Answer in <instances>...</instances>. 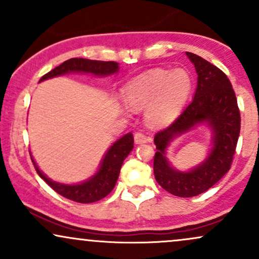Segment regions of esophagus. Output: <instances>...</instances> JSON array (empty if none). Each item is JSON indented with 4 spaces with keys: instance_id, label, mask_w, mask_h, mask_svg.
<instances>
[{
    "instance_id": "1",
    "label": "esophagus",
    "mask_w": 259,
    "mask_h": 259,
    "mask_svg": "<svg viewBox=\"0 0 259 259\" xmlns=\"http://www.w3.org/2000/svg\"><path fill=\"white\" fill-rule=\"evenodd\" d=\"M134 140H135V144H138V145L139 144H145V142H147V141H151L150 138H147L145 134H142L140 132L135 133V135H134Z\"/></svg>"
}]
</instances>
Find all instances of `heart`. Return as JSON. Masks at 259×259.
<instances>
[{
  "label": "heart",
  "mask_w": 259,
  "mask_h": 259,
  "mask_svg": "<svg viewBox=\"0 0 259 259\" xmlns=\"http://www.w3.org/2000/svg\"><path fill=\"white\" fill-rule=\"evenodd\" d=\"M192 79L184 69H151L134 78L124 88L126 105L135 111L146 109L151 126H164L174 120L189 99Z\"/></svg>",
  "instance_id": "1"
}]
</instances>
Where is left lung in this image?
<instances>
[{"mask_svg": "<svg viewBox=\"0 0 259 259\" xmlns=\"http://www.w3.org/2000/svg\"><path fill=\"white\" fill-rule=\"evenodd\" d=\"M196 68L195 97L179 117L154 136L153 173L157 183L169 194L194 197L207 191L228 173L239 140L241 117L228 76L214 64L195 53L186 52ZM201 122L212 129L213 148L203 163L190 172L175 171L165 158V148L175 136Z\"/></svg>", "mask_w": 259, "mask_h": 259, "instance_id": "obj_1", "label": "left lung"}]
</instances>
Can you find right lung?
Wrapping results in <instances>:
<instances>
[{
  "instance_id": "obj_1",
  "label": "right lung",
  "mask_w": 259,
  "mask_h": 259,
  "mask_svg": "<svg viewBox=\"0 0 259 259\" xmlns=\"http://www.w3.org/2000/svg\"><path fill=\"white\" fill-rule=\"evenodd\" d=\"M118 69H119V67H118L117 62L70 58L63 62L61 65H58V67H56L51 72L45 74L42 78L40 79V81L63 75V74L67 73H91L95 74V75L105 76L117 73ZM133 148L134 138L133 134L129 133L124 135L123 138H120L118 141H115L109 147V150L107 151L105 157H103L99 171L91 179L86 180L81 184H76V185H65V184H59L50 180L38 169L32 157L31 160L41 179L46 181L49 186H51L57 194L68 198V200L79 202V203H92V202L102 200L103 197H106L112 191L113 187L115 186V183H117L118 177H119L121 164H123L127 154L132 152Z\"/></svg>"
}]
</instances>
